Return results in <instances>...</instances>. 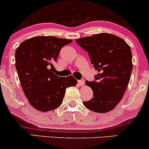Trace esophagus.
<instances>
[{"label":"esophagus","instance_id":"1","mask_svg":"<svg viewBox=\"0 0 149 149\" xmlns=\"http://www.w3.org/2000/svg\"><path fill=\"white\" fill-rule=\"evenodd\" d=\"M78 85H80V86H83V85H84V84H85L84 80H78Z\"/></svg>","mask_w":149,"mask_h":149}]
</instances>
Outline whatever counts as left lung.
Instances as JSON below:
<instances>
[{
  "label": "left lung",
  "mask_w": 149,
  "mask_h": 149,
  "mask_svg": "<svg viewBox=\"0 0 149 149\" xmlns=\"http://www.w3.org/2000/svg\"><path fill=\"white\" fill-rule=\"evenodd\" d=\"M76 41L88 52L91 64L98 71L95 81H85L93 97L83 104L94 112L110 111L123 99L130 79L133 67L130 47L123 38L107 33Z\"/></svg>",
  "instance_id": "8db88e82"
}]
</instances>
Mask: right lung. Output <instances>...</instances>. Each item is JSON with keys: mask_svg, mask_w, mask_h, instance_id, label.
<instances>
[{"mask_svg": "<svg viewBox=\"0 0 149 149\" xmlns=\"http://www.w3.org/2000/svg\"><path fill=\"white\" fill-rule=\"evenodd\" d=\"M71 42L54 36H36L22 42L15 51V67L24 93L36 110L47 112L57 109L66 89L76 85L73 76L61 78L54 73L61 48Z\"/></svg>", "mask_w": 149, "mask_h": 149, "instance_id": "1", "label": "right lung"}]
</instances>
